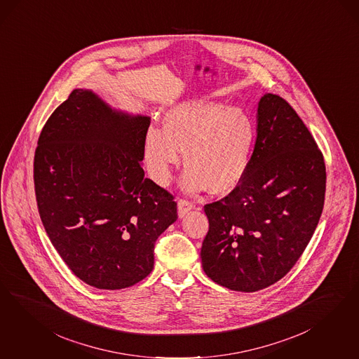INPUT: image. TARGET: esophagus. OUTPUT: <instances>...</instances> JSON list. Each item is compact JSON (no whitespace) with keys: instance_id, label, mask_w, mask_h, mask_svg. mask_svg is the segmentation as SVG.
<instances>
[{"instance_id":"obj_1","label":"esophagus","mask_w":359,"mask_h":359,"mask_svg":"<svg viewBox=\"0 0 359 359\" xmlns=\"http://www.w3.org/2000/svg\"><path fill=\"white\" fill-rule=\"evenodd\" d=\"M194 206L196 205L191 201L185 199V198H180L178 199V214H180V217H185L190 210L194 208Z\"/></svg>"}]
</instances>
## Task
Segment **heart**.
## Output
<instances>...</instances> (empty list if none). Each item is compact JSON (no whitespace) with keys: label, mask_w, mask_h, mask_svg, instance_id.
Returning <instances> with one entry per match:
<instances>
[{"label":"heart","mask_w":359,"mask_h":359,"mask_svg":"<svg viewBox=\"0 0 359 359\" xmlns=\"http://www.w3.org/2000/svg\"><path fill=\"white\" fill-rule=\"evenodd\" d=\"M254 140V121L243 109L210 100L187 102L165 114L163 129H148L145 158L153 180L168 185L184 149L186 191L208 186L212 193H226L247 172Z\"/></svg>","instance_id":"heart-1"}]
</instances>
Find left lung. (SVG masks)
Listing matches in <instances>:
<instances>
[{"label":"left lung","mask_w":359,"mask_h":359,"mask_svg":"<svg viewBox=\"0 0 359 359\" xmlns=\"http://www.w3.org/2000/svg\"><path fill=\"white\" fill-rule=\"evenodd\" d=\"M323 151L292 105L264 95L248 169L231 193L205 205L202 266L214 283L238 292L264 290L284 278L312 239L324 208Z\"/></svg>","instance_id":"obj_1"}]
</instances>
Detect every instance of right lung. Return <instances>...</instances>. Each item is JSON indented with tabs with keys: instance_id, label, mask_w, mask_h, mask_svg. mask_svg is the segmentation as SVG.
Listing matches in <instances>:
<instances>
[{
	"instance_id": "obj_1",
	"label": "right lung",
	"mask_w": 359,
	"mask_h": 359,
	"mask_svg": "<svg viewBox=\"0 0 359 359\" xmlns=\"http://www.w3.org/2000/svg\"><path fill=\"white\" fill-rule=\"evenodd\" d=\"M149 124L74 90L38 139L34 189L43 227L74 275L99 290L147 278L157 238L178 218L173 194L144 177Z\"/></svg>"
}]
</instances>
